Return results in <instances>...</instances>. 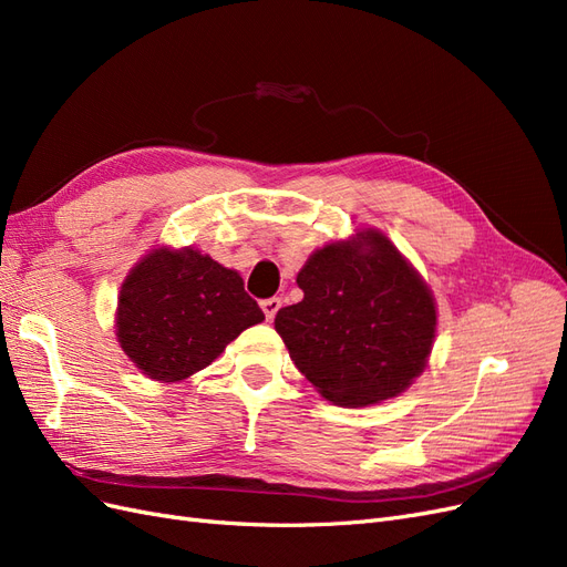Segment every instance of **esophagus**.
<instances>
[{"label":"esophagus","mask_w":567,"mask_h":567,"mask_svg":"<svg viewBox=\"0 0 567 567\" xmlns=\"http://www.w3.org/2000/svg\"><path fill=\"white\" fill-rule=\"evenodd\" d=\"M279 307H281V298H267V300H262V312H265V317H267L269 321H271L274 317H277Z\"/></svg>","instance_id":"1"}]
</instances>
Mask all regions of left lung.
Instances as JSON below:
<instances>
[{
  "instance_id": "8db88e82",
  "label": "left lung",
  "mask_w": 567,
  "mask_h": 567,
  "mask_svg": "<svg viewBox=\"0 0 567 567\" xmlns=\"http://www.w3.org/2000/svg\"><path fill=\"white\" fill-rule=\"evenodd\" d=\"M305 298L274 329L326 400L367 406L398 398L427 364L435 298L390 238L362 229L315 250L298 271Z\"/></svg>"
}]
</instances>
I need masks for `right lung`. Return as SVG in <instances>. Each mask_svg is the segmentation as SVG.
<instances>
[{
	"mask_svg": "<svg viewBox=\"0 0 567 567\" xmlns=\"http://www.w3.org/2000/svg\"><path fill=\"white\" fill-rule=\"evenodd\" d=\"M262 319L238 271L194 248H156L120 288L115 336L148 379L175 383L213 364Z\"/></svg>",
	"mask_w": 567,
	"mask_h": 567,
	"instance_id": "obj_1",
	"label": "right lung"
}]
</instances>
